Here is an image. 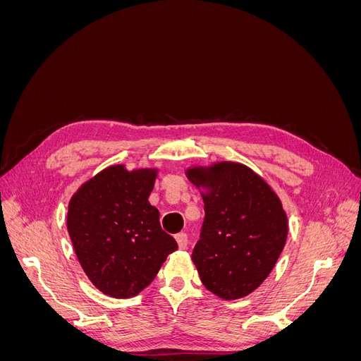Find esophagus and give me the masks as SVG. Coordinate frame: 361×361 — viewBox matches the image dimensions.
<instances>
[{
    "instance_id": "1",
    "label": "esophagus",
    "mask_w": 361,
    "mask_h": 361,
    "mask_svg": "<svg viewBox=\"0 0 361 361\" xmlns=\"http://www.w3.org/2000/svg\"><path fill=\"white\" fill-rule=\"evenodd\" d=\"M176 243H178V247L180 248V250H185L187 248V244H188V236H187V233H183V232H180V233H178L176 236Z\"/></svg>"
}]
</instances>
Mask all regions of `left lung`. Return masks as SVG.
<instances>
[{"mask_svg":"<svg viewBox=\"0 0 361 361\" xmlns=\"http://www.w3.org/2000/svg\"><path fill=\"white\" fill-rule=\"evenodd\" d=\"M185 174L204 203L191 256L200 280L223 300L244 298L269 276L286 244L288 215L280 197L241 162L192 166Z\"/></svg>","mask_w":361,"mask_h":361,"instance_id":"1","label":"left lung"}]
</instances>
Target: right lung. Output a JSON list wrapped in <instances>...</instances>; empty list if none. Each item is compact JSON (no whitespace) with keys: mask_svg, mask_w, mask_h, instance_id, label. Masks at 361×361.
I'll return each instance as SVG.
<instances>
[{"mask_svg":"<svg viewBox=\"0 0 361 361\" xmlns=\"http://www.w3.org/2000/svg\"><path fill=\"white\" fill-rule=\"evenodd\" d=\"M158 169H104L69 202L68 232L85 276L113 298L135 297L178 250L149 203Z\"/></svg>","mask_w":361,"mask_h":361,"instance_id":"add662e5","label":"right lung"}]
</instances>
